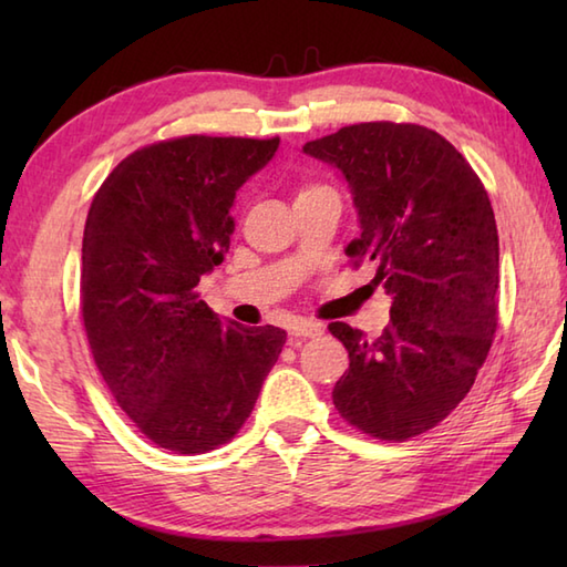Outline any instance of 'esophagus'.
I'll use <instances>...</instances> for the list:
<instances>
[{"label": "esophagus", "instance_id": "obj_1", "mask_svg": "<svg viewBox=\"0 0 567 567\" xmlns=\"http://www.w3.org/2000/svg\"><path fill=\"white\" fill-rule=\"evenodd\" d=\"M321 323H315V321H297L290 327V336L292 339H317V336H321Z\"/></svg>", "mask_w": 567, "mask_h": 567}]
</instances>
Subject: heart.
Segmentation results:
<instances>
[{
    "mask_svg": "<svg viewBox=\"0 0 567 567\" xmlns=\"http://www.w3.org/2000/svg\"><path fill=\"white\" fill-rule=\"evenodd\" d=\"M315 189H321V187H307V189L299 192V195H305V192H315Z\"/></svg>",
    "mask_w": 567,
    "mask_h": 567,
    "instance_id": "1",
    "label": "heart"
}]
</instances>
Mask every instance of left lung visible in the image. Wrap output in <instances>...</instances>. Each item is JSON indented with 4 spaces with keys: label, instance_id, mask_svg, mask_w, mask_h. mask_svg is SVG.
Instances as JSON below:
<instances>
[{
    "label": "left lung",
    "instance_id": "8db88e82",
    "mask_svg": "<svg viewBox=\"0 0 567 567\" xmlns=\"http://www.w3.org/2000/svg\"><path fill=\"white\" fill-rule=\"evenodd\" d=\"M339 171L358 212L353 260H375L390 295L378 339L343 321L329 331L348 351L336 382L339 414L368 436L406 441L463 402L497 329L499 238L487 192L441 134L370 122L309 141Z\"/></svg>",
    "mask_w": 567,
    "mask_h": 567
}]
</instances>
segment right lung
Segmentation results:
<instances>
[{
  "label": "right lung",
  "instance_id": "right-lung-1",
  "mask_svg": "<svg viewBox=\"0 0 567 567\" xmlns=\"http://www.w3.org/2000/svg\"><path fill=\"white\" fill-rule=\"evenodd\" d=\"M280 138L185 136L131 153L84 224L82 319L106 388L141 433L207 453L244 426L287 333L221 319L197 285L228 252L236 192Z\"/></svg>",
  "mask_w": 567,
  "mask_h": 567
}]
</instances>
